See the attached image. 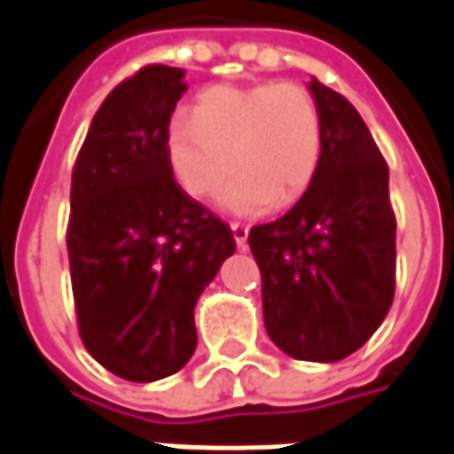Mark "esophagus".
Masks as SVG:
<instances>
[{"label": "esophagus", "mask_w": 454, "mask_h": 454, "mask_svg": "<svg viewBox=\"0 0 454 454\" xmlns=\"http://www.w3.org/2000/svg\"><path fill=\"white\" fill-rule=\"evenodd\" d=\"M231 231H233V238H236V246L240 247V250H246L247 231H250V228H247L246 223H240V221H233V223H231Z\"/></svg>", "instance_id": "esophagus-1"}]
</instances>
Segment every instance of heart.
<instances>
[{
    "label": "heart",
    "instance_id": "1",
    "mask_svg": "<svg viewBox=\"0 0 454 454\" xmlns=\"http://www.w3.org/2000/svg\"><path fill=\"white\" fill-rule=\"evenodd\" d=\"M324 155V119L314 94L296 82L216 84L168 126V160L194 199L216 197L233 214L292 207Z\"/></svg>",
    "mask_w": 454,
    "mask_h": 454
}]
</instances>
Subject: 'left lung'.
I'll use <instances>...</instances> for the list:
<instances>
[{
    "label": "left lung",
    "instance_id": "obj_1",
    "mask_svg": "<svg viewBox=\"0 0 454 454\" xmlns=\"http://www.w3.org/2000/svg\"><path fill=\"white\" fill-rule=\"evenodd\" d=\"M324 155L304 197L250 228L262 275L267 335L294 360L338 362L389 314L396 285V218L389 168L342 94L311 80Z\"/></svg>",
    "mask_w": 454,
    "mask_h": 454
}]
</instances>
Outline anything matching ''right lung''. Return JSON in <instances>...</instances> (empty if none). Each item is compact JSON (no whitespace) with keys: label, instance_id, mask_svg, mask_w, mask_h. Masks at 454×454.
Instances as JSON below:
<instances>
[{"label":"right lung","instance_id":"right-lung-1","mask_svg":"<svg viewBox=\"0 0 454 454\" xmlns=\"http://www.w3.org/2000/svg\"><path fill=\"white\" fill-rule=\"evenodd\" d=\"M184 70L145 65L94 114L70 189L77 328L102 367L155 381L194 355V306L236 250L233 231L179 187L168 126Z\"/></svg>","mask_w":454,"mask_h":454}]
</instances>
